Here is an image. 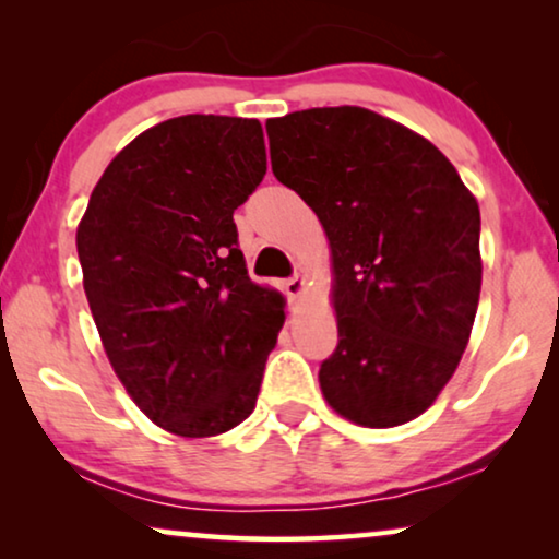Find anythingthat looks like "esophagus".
<instances>
[{
  "mask_svg": "<svg viewBox=\"0 0 559 559\" xmlns=\"http://www.w3.org/2000/svg\"><path fill=\"white\" fill-rule=\"evenodd\" d=\"M285 293H287L289 300H300V297L308 293V282H305L300 274H295V277H289L285 282Z\"/></svg>",
  "mask_w": 559,
  "mask_h": 559,
  "instance_id": "esophagus-1",
  "label": "esophagus"
}]
</instances>
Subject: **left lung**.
Returning a JSON list of instances; mask_svg holds the SVG:
<instances>
[{
	"label": "left lung",
	"instance_id": "obj_1",
	"mask_svg": "<svg viewBox=\"0 0 559 559\" xmlns=\"http://www.w3.org/2000/svg\"><path fill=\"white\" fill-rule=\"evenodd\" d=\"M272 173L316 211L331 247L338 346L320 389L341 417L396 427L453 377L480 277V211L423 134L361 106L266 121Z\"/></svg>",
	"mask_w": 559,
	"mask_h": 559
}]
</instances>
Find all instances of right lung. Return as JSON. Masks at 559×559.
I'll use <instances>...</instances> for the list:
<instances>
[{"label":"right lung","mask_w":559,"mask_h":559,"mask_svg":"<svg viewBox=\"0 0 559 559\" xmlns=\"http://www.w3.org/2000/svg\"><path fill=\"white\" fill-rule=\"evenodd\" d=\"M264 173L257 119H167L111 159L75 231L114 373L180 438H213L254 412L285 323V297L251 282L236 249L234 211Z\"/></svg>","instance_id":"obj_1"}]
</instances>
